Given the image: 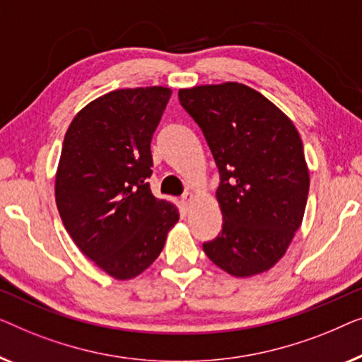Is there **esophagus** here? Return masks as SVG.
Wrapping results in <instances>:
<instances>
[{
  "label": "esophagus",
  "instance_id": "1",
  "mask_svg": "<svg viewBox=\"0 0 362 362\" xmlns=\"http://www.w3.org/2000/svg\"><path fill=\"white\" fill-rule=\"evenodd\" d=\"M193 200H195V193H192V192H187L185 195L182 197V205L185 206L187 210H188V208H190V205H192V202H193Z\"/></svg>",
  "mask_w": 362,
  "mask_h": 362
}]
</instances>
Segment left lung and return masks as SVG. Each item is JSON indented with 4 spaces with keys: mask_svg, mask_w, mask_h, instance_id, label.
Returning a JSON list of instances; mask_svg holds the SVG:
<instances>
[{
    "mask_svg": "<svg viewBox=\"0 0 362 362\" xmlns=\"http://www.w3.org/2000/svg\"><path fill=\"white\" fill-rule=\"evenodd\" d=\"M220 170L223 228L203 243L210 261L234 277L276 266L302 225L310 170L292 119L251 86L225 81L180 88Z\"/></svg>",
    "mask_w": 362,
    "mask_h": 362,
    "instance_id": "8db88e82",
    "label": "left lung"
}]
</instances>
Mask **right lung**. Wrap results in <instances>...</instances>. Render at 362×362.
Here are the masks:
<instances>
[{"instance_id":"add662e5","label":"right lung","mask_w":362,"mask_h":362,"mask_svg":"<svg viewBox=\"0 0 362 362\" xmlns=\"http://www.w3.org/2000/svg\"><path fill=\"white\" fill-rule=\"evenodd\" d=\"M172 90L110 91L83 106L64 137L55 203L86 257L116 281L144 272L179 221L174 203L152 195L151 141Z\"/></svg>"}]
</instances>
